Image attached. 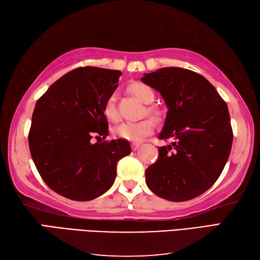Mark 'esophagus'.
Listing matches in <instances>:
<instances>
[{
    "label": "esophagus",
    "mask_w": 260,
    "mask_h": 260,
    "mask_svg": "<svg viewBox=\"0 0 260 260\" xmlns=\"http://www.w3.org/2000/svg\"><path fill=\"white\" fill-rule=\"evenodd\" d=\"M141 146V144H140V142H132V144H131V148H132V150H137L138 149V148H139Z\"/></svg>",
    "instance_id": "34e87169"
}]
</instances>
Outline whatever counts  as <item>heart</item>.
I'll return each mask as SVG.
<instances>
[{
	"label": "heart",
	"mask_w": 260,
	"mask_h": 260,
	"mask_svg": "<svg viewBox=\"0 0 260 260\" xmlns=\"http://www.w3.org/2000/svg\"><path fill=\"white\" fill-rule=\"evenodd\" d=\"M130 91L134 93L141 102H144L146 104L151 103L153 99H155V93H153V91L149 86L146 85L144 83H132L130 85ZM147 112L150 115L155 116V118H159L161 115V111L155 107L148 108ZM103 113L105 115V118L112 121V122H115V121L119 120V113L115 105L114 95H110L107 101H105L103 107ZM153 129H155V122H153V120L145 119L138 121V122L121 123L114 129V134L115 136L122 138V139L125 140L140 141L148 135H150Z\"/></svg>",
	"instance_id": "heart-1"
}]
</instances>
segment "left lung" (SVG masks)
Here are the masks:
<instances>
[{"mask_svg":"<svg viewBox=\"0 0 260 260\" xmlns=\"http://www.w3.org/2000/svg\"><path fill=\"white\" fill-rule=\"evenodd\" d=\"M141 81L160 93L168 108L158 159L146 169V183L157 197L183 202L199 197L219 178L229 158V110L214 86L200 74L164 67Z\"/></svg>","mask_w":260,"mask_h":260,"instance_id":"1","label":"left lung"}]
</instances>
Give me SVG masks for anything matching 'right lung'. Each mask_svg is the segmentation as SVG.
I'll return each mask as SVG.
<instances>
[{"mask_svg": "<svg viewBox=\"0 0 260 260\" xmlns=\"http://www.w3.org/2000/svg\"><path fill=\"white\" fill-rule=\"evenodd\" d=\"M120 71L79 67L65 74L37 101L29 131L31 157L41 178L56 193L91 201L114 183L116 164L131 152L129 141L105 139L107 99L118 87Z\"/></svg>", "mask_w": 260, "mask_h": 260, "instance_id": "1", "label": "right lung"}]
</instances>
